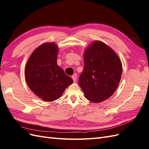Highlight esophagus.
I'll use <instances>...</instances> for the list:
<instances>
[{"mask_svg":"<svg viewBox=\"0 0 149 149\" xmlns=\"http://www.w3.org/2000/svg\"><path fill=\"white\" fill-rule=\"evenodd\" d=\"M76 78H77V75H76V73H74L73 76H72V79H73V81L74 82L76 81Z\"/></svg>","mask_w":149,"mask_h":149,"instance_id":"esophagus-1","label":"esophagus"}]
</instances>
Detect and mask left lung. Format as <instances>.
Returning <instances> with one entry per match:
<instances>
[{"mask_svg": "<svg viewBox=\"0 0 149 149\" xmlns=\"http://www.w3.org/2000/svg\"><path fill=\"white\" fill-rule=\"evenodd\" d=\"M84 66L79 78L85 97L98 103L107 100L118 87L123 66L111 47L101 41H94L85 49Z\"/></svg>", "mask_w": 149, "mask_h": 149, "instance_id": "8db88e82", "label": "left lung"}]
</instances>
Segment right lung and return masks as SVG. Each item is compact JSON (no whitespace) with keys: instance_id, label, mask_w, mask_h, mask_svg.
Instances as JSON below:
<instances>
[{"instance_id":"right-lung-1","label":"right lung","mask_w":149,"mask_h":149,"mask_svg":"<svg viewBox=\"0 0 149 149\" xmlns=\"http://www.w3.org/2000/svg\"><path fill=\"white\" fill-rule=\"evenodd\" d=\"M58 54L55 43H43L31 53L25 66L26 84L36 96L45 101L58 100L73 83L57 65Z\"/></svg>"}]
</instances>
